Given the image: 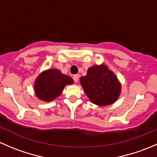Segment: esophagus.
Listing matches in <instances>:
<instances>
[{"instance_id": "esophagus-1", "label": "esophagus", "mask_w": 157, "mask_h": 157, "mask_svg": "<svg viewBox=\"0 0 157 157\" xmlns=\"http://www.w3.org/2000/svg\"><path fill=\"white\" fill-rule=\"evenodd\" d=\"M73 79H74V81L75 83H77L78 82V75L77 74H75V75L73 76Z\"/></svg>"}]
</instances>
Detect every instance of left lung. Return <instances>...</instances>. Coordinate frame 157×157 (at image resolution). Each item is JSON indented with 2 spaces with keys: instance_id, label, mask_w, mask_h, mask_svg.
<instances>
[{
  "instance_id": "left-lung-1",
  "label": "left lung",
  "mask_w": 157,
  "mask_h": 157,
  "mask_svg": "<svg viewBox=\"0 0 157 157\" xmlns=\"http://www.w3.org/2000/svg\"><path fill=\"white\" fill-rule=\"evenodd\" d=\"M80 83L90 101L101 106L113 103L121 91L115 75L104 65L89 68L87 74L80 78Z\"/></svg>"
}]
</instances>
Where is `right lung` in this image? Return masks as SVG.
Here are the masks:
<instances>
[{"label":"right lung","instance_id":"right-lung-1","mask_svg":"<svg viewBox=\"0 0 157 157\" xmlns=\"http://www.w3.org/2000/svg\"><path fill=\"white\" fill-rule=\"evenodd\" d=\"M74 83L69 76L62 74L58 70L44 71L35 82V91L40 99L50 102L59 96L66 85Z\"/></svg>","mask_w":157,"mask_h":157}]
</instances>
